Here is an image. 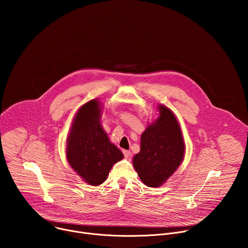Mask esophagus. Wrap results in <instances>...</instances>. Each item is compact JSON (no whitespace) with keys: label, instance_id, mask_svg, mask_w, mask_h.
Masks as SVG:
<instances>
[{"label":"esophagus","instance_id":"obj_1","mask_svg":"<svg viewBox=\"0 0 248 248\" xmlns=\"http://www.w3.org/2000/svg\"><path fill=\"white\" fill-rule=\"evenodd\" d=\"M124 157H125V158H128V157H130L131 152H130V151H128V150H124Z\"/></svg>","mask_w":248,"mask_h":248}]
</instances>
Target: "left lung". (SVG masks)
I'll list each match as a JSON object with an SVG mask.
<instances>
[{"instance_id": "obj_1", "label": "left lung", "mask_w": 248, "mask_h": 248, "mask_svg": "<svg viewBox=\"0 0 248 248\" xmlns=\"http://www.w3.org/2000/svg\"><path fill=\"white\" fill-rule=\"evenodd\" d=\"M159 115L140 137V151L132 165L141 182L149 187L163 186L184 161L186 143L181 125L165 105L157 106Z\"/></svg>"}]
</instances>
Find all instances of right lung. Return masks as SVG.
Wrapping results in <instances>:
<instances>
[{"label":"right lung","instance_id":"right-lung-1","mask_svg":"<svg viewBox=\"0 0 248 248\" xmlns=\"http://www.w3.org/2000/svg\"><path fill=\"white\" fill-rule=\"evenodd\" d=\"M103 105L93 99L76 114L66 138V160L88 185L97 186L108 178L113 165L124 158L101 124Z\"/></svg>","mask_w":248,"mask_h":248}]
</instances>
